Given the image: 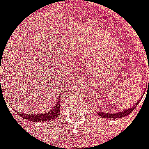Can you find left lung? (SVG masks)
I'll list each match as a JSON object with an SVG mask.
<instances>
[{
	"instance_id": "8db88e82",
	"label": "left lung",
	"mask_w": 149,
	"mask_h": 149,
	"mask_svg": "<svg viewBox=\"0 0 149 149\" xmlns=\"http://www.w3.org/2000/svg\"><path fill=\"white\" fill-rule=\"evenodd\" d=\"M143 93V94H144ZM143 97V96H141ZM142 98H140L141 99ZM140 99L136 102L135 104L134 105L133 107H131L130 108L127 109V110H125L121 112H117V113H107V112H98V114L99 116H101V117H103V118H107V119H117V118H122V117H125L126 116L128 115L130 113H131L132 110H134V109L136 108V107L137 106L138 104L139 103V101H140Z\"/></svg>"
}]
</instances>
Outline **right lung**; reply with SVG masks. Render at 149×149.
<instances>
[{"label":"right lung","instance_id":"1","mask_svg":"<svg viewBox=\"0 0 149 149\" xmlns=\"http://www.w3.org/2000/svg\"><path fill=\"white\" fill-rule=\"evenodd\" d=\"M60 98L57 101L56 105H53V108L47 113H18L16 111L17 113L22 117L24 119L28 121H33V122H48V121L53 120L58 116L60 110Z\"/></svg>","mask_w":149,"mask_h":149}]
</instances>
